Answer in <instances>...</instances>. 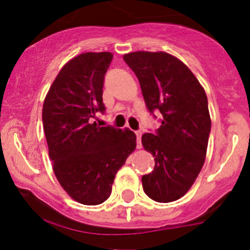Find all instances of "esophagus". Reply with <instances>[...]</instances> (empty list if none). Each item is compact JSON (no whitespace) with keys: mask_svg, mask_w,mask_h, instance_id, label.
Here are the masks:
<instances>
[{"mask_svg":"<svg viewBox=\"0 0 250 250\" xmlns=\"http://www.w3.org/2000/svg\"><path fill=\"white\" fill-rule=\"evenodd\" d=\"M135 134H136V137H137V147L141 148L142 147V131L137 130Z\"/></svg>","mask_w":250,"mask_h":250,"instance_id":"34e87169","label":"esophagus"}]
</instances>
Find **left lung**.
Masks as SVG:
<instances>
[{"mask_svg": "<svg viewBox=\"0 0 250 250\" xmlns=\"http://www.w3.org/2000/svg\"><path fill=\"white\" fill-rule=\"evenodd\" d=\"M137 76L146 107L161 113V125L142 136L154 156V169L142 177L152 200L181 199L205 164L211 121L207 95L184 62L166 52L137 51L123 56Z\"/></svg>", "mask_w": 250, "mask_h": 250, "instance_id": "left-lung-1", "label": "left lung"}]
</instances>
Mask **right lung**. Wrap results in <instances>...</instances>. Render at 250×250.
<instances>
[{"mask_svg":"<svg viewBox=\"0 0 250 250\" xmlns=\"http://www.w3.org/2000/svg\"><path fill=\"white\" fill-rule=\"evenodd\" d=\"M111 52L71 59L50 86L42 122L52 169L62 188L80 204L96 206L111 195L115 175L136 148L129 129L92 122L105 112L103 85Z\"/></svg>","mask_w":250,"mask_h":250,"instance_id":"obj_1","label":"right lung"}]
</instances>
